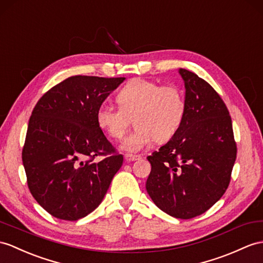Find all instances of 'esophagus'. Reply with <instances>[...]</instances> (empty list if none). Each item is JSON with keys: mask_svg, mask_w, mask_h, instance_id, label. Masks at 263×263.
Wrapping results in <instances>:
<instances>
[{"mask_svg": "<svg viewBox=\"0 0 263 263\" xmlns=\"http://www.w3.org/2000/svg\"><path fill=\"white\" fill-rule=\"evenodd\" d=\"M125 158L127 162H134V161H137V159L140 158L139 155H132V154H125Z\"/></svg>", "mask_w": 263, "mask_h": 263, "instance_id": "obj_1", "label": "esophagus"}]
</instances>
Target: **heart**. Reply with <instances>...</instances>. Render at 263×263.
<instances>
[{
  "label": "heart",
  "mask_w": 263,
  "mask_h": 263,
  "mask_svg": "<svg viewBox=\"0 0 263 263\" xmlns=\"http://www.w3.org/2000/svg\"><path fill=\"white\" fill-rule=\"evenodd\" d=\"M116 100L119 109L102 104L96 121L108 137L119 139L129 127V118L135 117L137 128L121 143V148L129 153L143 151L155 140L165 143L174 137L186 111V101L177 87L140 78L127 82Z\"/></svg>",
  "instance_id": "1"
}]
</instances>
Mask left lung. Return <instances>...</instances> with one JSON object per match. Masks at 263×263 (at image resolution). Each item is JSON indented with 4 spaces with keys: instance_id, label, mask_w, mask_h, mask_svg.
Segmentation results:
<instances>
[{
    "instance_id": "left-lung-1",
    "label": "left lung",
    "mask_w": 263,
    "mask_h": 263,
    "mask_svg": "<svg viewBox=\"0 0 263 263\" xmlns=\"http://www.w3.org/2000/svg\"><path fill=\"white\" fill-rule=\"evenodd\" d=\"M186 111L175 136L147 157V193L157 208L177 219L201 215L226 193L236 158L228 108L212 86L186 69Z\"/></svg>"
}]
</instances>
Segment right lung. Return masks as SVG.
I'll return each instance as SVG.
<instances>
[{"mask_svg": "<svg viewBox=\"0 0 263 263\" xmlns=\"http://www.w3.org/2000/svg\"><path fill=\"white\" fill-rule=\"evenodd\" d=\"M125 78L73 76L36 102L22 162L32 196L52 216L77 221L98 208L124 157L97 125L98 107ZM96 156H104L100 162Z\"/></svg>", "mask_w": 263, "mask_h": 263, "instance_id": "add662e5", "label": "right lung"}]
</instances>
